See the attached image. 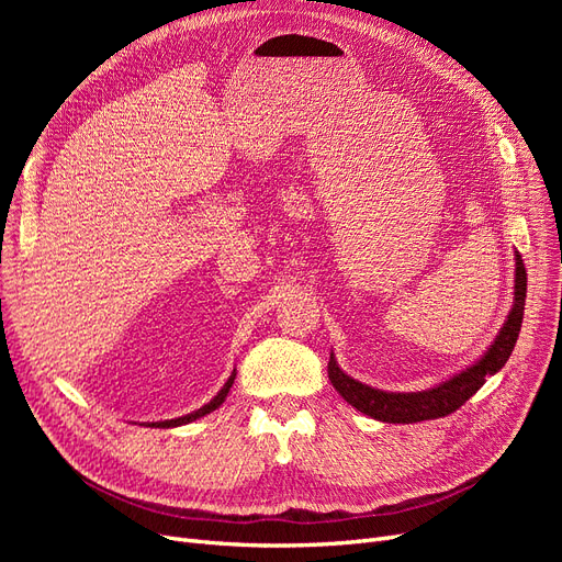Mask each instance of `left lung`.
Here are the masks:
<instances>
[{"mask_svg": "<svg viewBox=\"0 0 562 562\" xmlns=\"http://www.w3.org/2000/svg\"><path fill=\"white\" fill-rule=\"evenodd\" d=\"M525 295H527V271H525L522 258L516 255V302H514L512 314H508L504 323V328L495 339V345L487 349V353L479 363L467 368L464 372H459V375H454L452 380L438 384L436 389L417 391V394H389V391L366 386L345 375V372L337 368L333 353L328 361V378L333 386L339 391V396H342L349 405H353L356 411H361L372 419L389 422V424H413V422L446 417L459 411V407H462L475 391L485 384V378L495 375V372L508 361V356H512L516 347V339L522 326Z\"/></svg>", "mask_w": 562, "mask_h": 562, "instance_id": "obj_1", "label": "left lung"}]
</instances>
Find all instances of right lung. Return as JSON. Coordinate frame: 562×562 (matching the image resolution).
<instances>
[{
    "label": "right lung",
    "instance_id": "1",
    "mask_svg": "<svg viewBox=\"0 0 562 562\" xmlns=\"http://www.w3.org/2000/svg\"><path fill=\"white\" fill-rule=\"evenodd\" d=\"M234 378L236 375H232L229 380H227V384L220 389V394L211 401V403H206L203 407H199L196 413H192V415H184V417H178V419H166V422H151V427H159V429H168V427H180V424H187V422H192V419H199V417H203V415H209L211 411H215L217 405H223V401L227 398V394H229V389H232V384H234Z\"/></svg>",
    "mask_w": 562,
    "mask_h": 562
}]
</instances>
